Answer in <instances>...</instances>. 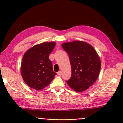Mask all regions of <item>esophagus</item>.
I'll return each instance as SVG.
<instances>
[{"label":"esophagus","instance_id":"esophagus-1","mask_svg":"<svg viewBox=\"0 0 123 123\" xmlns=\"http://www.w3.org/2000/svg\"><path fill=\"white\" fill-rule=\"evenodd\" d=\"M57 73H58V75H62V72L61 71H59Z\"/></svg>","mask_w":123,"mask_h":123}]
</instances>
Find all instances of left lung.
<instances>
[{
	"mask_svg": "<svg viewBox=\"0 0 123 123\" xmlns=\"http://www.w3.org/2000/svg\"><path fill=\"white\" fill-rule=\"evenodd\" d=\"M62 46L68 53L71 65V77L66 82L75 91H84L98 78L100 58L95 49L86 42L74 41L63 43Z\"/></svg>",
	"mask_w": 123,
	"mask_h": 123,
	"instance_id": "obj_1",
	"label": "left lung"
}]
</instances>
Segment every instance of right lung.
Segmentation results:
<instances>
[{"label":"right lung","mask_w":123,"mask_h":123,"mask_svg":"<svg viewBox=\"0 0 123 123\" xmlns=\"http://www.w3.org/2000/svg\"><path fill=\"white\" fill-rule=\"evenodd\" d=\"M56 43L45 42L35 45L23 55L21 63L22 77L31 88L41 90L49 85L56 73L53 72L52 62L49 59Z\"/></svg>","instance_id":"1"}]
</instances>
